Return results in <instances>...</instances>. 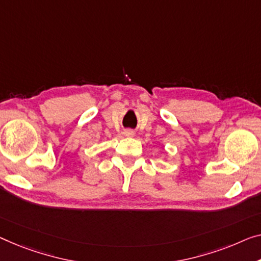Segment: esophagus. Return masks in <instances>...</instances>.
<instances>
[{"mask_svg": "<svg viewBox=\"0 0 261 261\" xmlns=\"http://www.w3.org/2000/svg\"><path fill=\"white\" fill-rule=\"evenodd\" d=\"M124 135L127 136V137H130V136L134 135V132H132L131 130H125V131H124Z\"/></svg>", "mask_w": 261, "mask_h": 261, "instance_id": "obj_1", "label": "esophagus"}]
</instances>
